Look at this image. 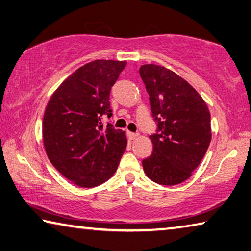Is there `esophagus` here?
Here are the masks:
<instances>
[{"mask_svg": "<svg viewBox=\"0 0 251 251\" xmlns=\"http://www.w3.org/2000/svg\"><path fill=\"white\" fill-rule=\"evenodd\" d=\"M139 136V134H137V133H130V131H128V133H127V137H128V139H130V140H134V139H136Z\"/></svg>", "mask_w": 251, "mask_h": 251, "instance_id": "esophagus-1", "label": "esophagus"}]
</instances>
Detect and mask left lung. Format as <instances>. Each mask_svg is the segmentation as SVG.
<instances>
[{"mask_svg":"<svg viewBox=\"0 0 251 251\" xmlns=\"http://www.w3.org/2000/svg\"><path fill=\"white\" fill-rule=\"evenodd\" d=\"M139 75L149 94L157 133L153 150L143 160L150 180L176 185L188 180L211 143V114L192 85L165 67L144 65Z\"/></svg>","mask_w":251,"mask_h":251,"instance_id":"obj_1","label":"left lung"}]
</instances>
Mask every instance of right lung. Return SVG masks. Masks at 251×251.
<instances>
[{
    "label": "right lung",
    "mask_w": 251,
    "mask_h": 251,
    "mask_svg": "<svg viewBox=\"0 0 251 251\" xmlns=\"http://www.w3.org/2000/svg\"><path fill=\"white\" fill-rule=\"evenodd\" d=\"M126 63H86L62 82L47 104L45 150L52 166L81 188H94L112 177L126 149L125 131L102 124L103 117L112 116L111 89Z\"/></svg>",
    "instance_id": "1"
}]
</instances>
